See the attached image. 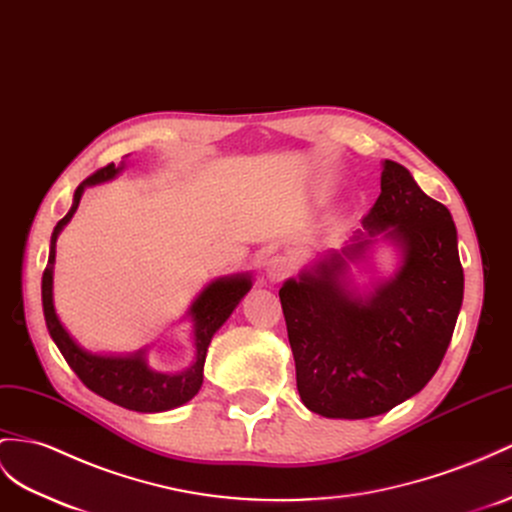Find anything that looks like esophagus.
Returning a JSON list of instances; mask_svg holds the SVG:
<instances>
[{"mask_svg": "<svg viewBox=\"0 0 512 512\" xmlns=\"http://www.w3.org/2000/svg\"><path fill=\"white\" fill-rule=\"evenodd\" d=\"M292 272H294V261L287 255L277 253L266 261V274H268V279L274 283L287 279Z\"/></svg>", "mask_w": 512, "mask_h": 512, "instance_id": "esophagus-1", "label": "esophagus"}]
</instances>
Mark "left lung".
<instances>
[{
    "label": "left lung",
    "instance_id": "8db88e82",
    "mask_svg": "<svg viewBox=\"0 0 512 512\" xmlns=\"http://www.w3.org/2000/svg\"><path fill=\"white\" fill-rule=\"evenodd\" d=\"M361 225L402 242L404 264L391 283L368 300L350 296L337 281L344 259L335 255L318 274L279 290L300 400L324 417H374L422 391L463 303L454 220L398 162L385 160L381 194ZM368 242L344 255H359Z\"/></svg>",
    "mask_w": 512,
    "mask_h": 512
}]
</instances>
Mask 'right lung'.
<instances>
[{"mask_svg":"<svg viewBox=\"0 0 512 512\" xmlns=\"http://www.w3.org/2000/svg\"><path fill=\"white\" fill-rule=\"evenodd\" d=\"M119 168L112 164L97 168L93 175L86 177L80 186L75 190L73 207L69 214L62 220L51 233V248H49V261L43 272V313L51 339H54L62 357L67 359L71 370L77 374V378L90 389L95 391L97 396L106 398L114 404L123 406L129 411L138 413H160L175 409V406L188 402L196 391L203 385V365L207 346L212 342L214 333L220 329L222 322H225L231 311L238 307L240 298L251 290V279H229V281H216L207 287V290L199 296V300L192 305V316H194V333H196V363L188 372L183 374H160L153 372L144 359L129 357V359H116V357H95L88 355L80 346H77L69 333L64 331L60 324L54 300H51V281H54V261H56V240L62 227L67 225L71 216L75 214L77 205H80L82 192L90 183L112 179Z\"/></svg>","mask_w":512,"mask_h":512,"instance_id":"right-lung-1","label":"right lung"}]
</instances>
